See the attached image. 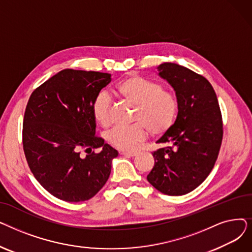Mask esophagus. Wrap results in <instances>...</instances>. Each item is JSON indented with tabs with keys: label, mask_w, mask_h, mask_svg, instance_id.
Listing matches in <instances>:
<instances>
[{
	"label": "esophagus",
	"mask_w": 252,
	"mask_h": 252,
	"mask_svg": "<svg viewBox=\"0 0 252 252\" xmlns=\"http://www.w3.org/2000/svg\"><path fill=\"white\" fill-rule=\"evenodd\" d=\"M121 154H122V155H125V156H130V157H133V156H136V155L138 154V152H134V151H122Z\"/></svg>",
	"instance_id": "34e87169"
}]
</instances>
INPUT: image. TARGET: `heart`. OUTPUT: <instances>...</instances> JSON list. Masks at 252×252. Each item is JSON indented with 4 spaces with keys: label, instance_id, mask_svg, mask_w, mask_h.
<instances>
[{
    "label": "heart",
    "instance_id": "obj_1",
    "mask_svg": "<svg viewBox=\"0 0 252 252\" xmlns=\"http://www.w3.org/2000/svg\"><path fill=\"white\" fill-rule=\"evenodd\" d=\"M113 95L135 106L128 126H116L106 136L108 143L121 150H133L149 134L161 136L173 126L177 117L179 103L173 92L162 85L139 74H129L118 81ZM95 122L102 127L111 123V101L107 94L101 93L92 104Z\"/></svg>",
    "mask_w": 252,
    "mask_h": 252
}]
</instances>
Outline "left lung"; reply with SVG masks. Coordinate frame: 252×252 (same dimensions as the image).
I'll list each match as a JSON object with an SVG mask.
<instances>
[{
	"mask_svg": "<svg viewBox=\"0 0 252 252\" xmlns=\"http://www.w3.org/2000/svg\"><path fill=\"white\" fill-rule=\"evenodd\" d=\"M176 91L179 112L175 124L156 143L154 166L147 176L163 194H187L208 177L222 140V118L216 92L207 79L176 63L157 67Z\"/></svg>",
	"mask_w": 252,
	"mask_h": 252,
	"instance_id": "8db88e82",
	"label": "left lung"
}]
</instances>
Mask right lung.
I'll use <instances>...</instances> for the list:
<instances>
[{"label":"right lung","mask_w":252,"mask_h":252,"mask_svg":"<svg viewBox=\"0 0 252 252\" xmlns=\"http://www.w3.org/2000/svg\"><path fill=\"white\" fill-rule=\"evenodd\" d=\"M111 74L64 69L37 87L26 105L22 144L34 178L53 196L86 201L107 182L118 153L95 136L92 104ZM102 150L96 154L94 149Z\"/></svg>","instance_id":"obj_1"}]
</instances>
